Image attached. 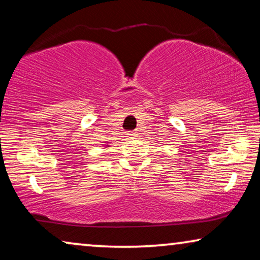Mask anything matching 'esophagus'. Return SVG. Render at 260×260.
I'll list each match as a JSON object with an SVG mask.
<instances>
[{"mask_svg":"<svg viewBox=\"0 0 260 260\" xmlns=\"http://www.w3.org/2000/svg\"><path fill=\"white\" fill-rule=\"evenodd\" d=\"M127 135H128V137L129 138H135V137H137V133H135V132H129V133L128 134H127Z\"/></svg>","mask_w":260,"mask_h":260,"instance_id":"esophagus-1","label":"esophagus"}]
</instances>
